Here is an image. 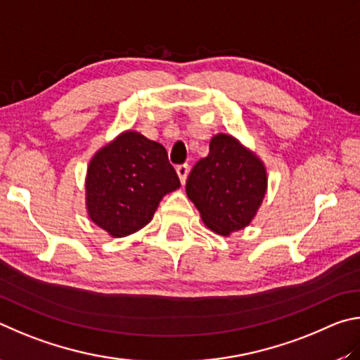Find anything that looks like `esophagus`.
Returning <instances> with one entry per match:
<instances>
[{
  "instance_id": "esophagus-1",
  "label": "esophagus",
  "mask_w": 360,
  "mask_h": 360,
  "mask_svg": "<svg viewBox=\"0 0 360 360\" xmlns=\"http://www.w3.org/2000/svg\"><path fill=\"white\" fill-rule=\"evenodd\" d=\"M188 174H190V166H188V164H180V166H176V175H179V179L184 185L188 179Z\"/></svg>"
}]
</instances>
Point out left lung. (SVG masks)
Listing matches in <instances>:
<instances>
[{
    "instance_id": "obj_1",
    "label": "left lung",
    "mask_w": 360,
    "mask_h": 360,
    "mask_svg": "<svg viewBox=\"0 0 360 360\" xmlns=\"http://www.w3.org/2000/svg\"><path fill=\"white\" fill-rule=\"evenodd\" d=\"M267 193V169L237 137L219 132L209 155L196 162L186 194L207 228L219 236L245 229L253 221Z\"/></svg>"
}]
</instances>
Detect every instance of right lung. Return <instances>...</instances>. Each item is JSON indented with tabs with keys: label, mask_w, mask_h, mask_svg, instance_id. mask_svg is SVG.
I'll return each mask as SVG.
<instances>
[{
	"label": "right lung",
	"mask_w": 360,
	"mask_h": 360,
	"mask_svg": "<svg viewBox=\"0 0 360 360\" xmlns=\"http://www.w3.org/2000/svg\"><path fill=\"white\" fill-rule=\"evenodd\" d=\"M179 188L166 148L141 132L123 131L88 164V218L110 237L131 236L147 226L161 199Z\"/></svg>",
	"instance_id": "add662e5"
}]
</instances>
